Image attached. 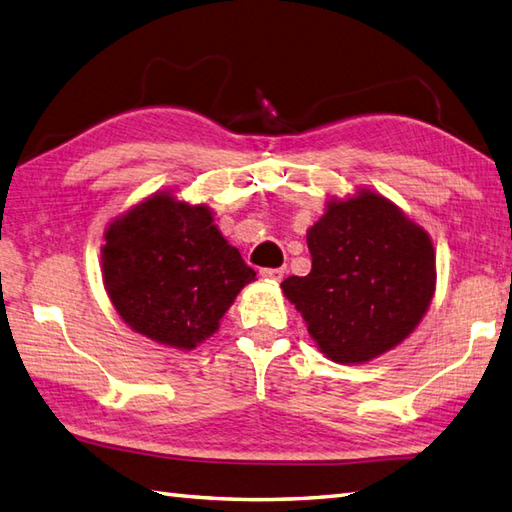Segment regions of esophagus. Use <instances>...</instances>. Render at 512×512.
<instances>
[{"label":"esophagus","instance_id":"1","mask_svg":"<svg viewBox=\"0 0 512 512\" xmlns=\"http://www.w3.org/2000/svg\"><path fill=\"white\" fill-rule=\"evenodd\" d=\"M260 278L271 280V282H280L285 278V269L278 267V269H260Z\"/></svg>","mask_w":512,"mask_h":512}]
</instances>
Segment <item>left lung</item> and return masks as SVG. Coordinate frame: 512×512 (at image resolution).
<instances>
[{
    "instance_id": "8db88e82",
    "label": "left lung",
    "mask_w": 512,
    "mask_h": 512,
    "mask_svg": "<svg viewBox=\"0 0 512 512\" xmlns=\"http://www.w3.org/2000/svg\"><path fill=\"white\" fill-rule=\"evenodd\" d=\"M311 271L280 289L335 363H368L403 344L436 293L431 236L381 192L331 197L306 230Z\"/></svg>"
}]
</instances>
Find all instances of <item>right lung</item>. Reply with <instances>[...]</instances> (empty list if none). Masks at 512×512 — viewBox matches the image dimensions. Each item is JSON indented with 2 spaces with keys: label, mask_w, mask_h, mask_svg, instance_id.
I'll return each instance as SVG.
<instances>
[{
  "label": "right lung",
  "mask_w": 512,
  "mask_h": 512,
  "mask_svg": "<svg viewBox=\"0 0 512 512\" xmlns=\"http://www.w3.org/2000/svg\"><path fill=\"white\" fill-rule=\"evenodd\" d=\"M102 282L131 331L177 350H195L256 271L214 225L208 203L153 192L111 219L100 247Z\"/></svg>",
  "instance_id": "add662e5"
}]
</instances>
